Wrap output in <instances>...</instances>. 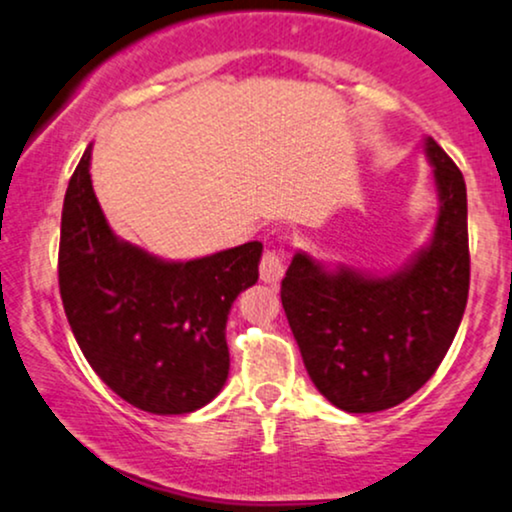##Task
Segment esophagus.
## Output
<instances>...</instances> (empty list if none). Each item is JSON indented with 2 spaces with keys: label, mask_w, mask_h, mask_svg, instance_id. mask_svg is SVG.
<instances>
[{
  "label": "esophagus",
  "mask_w": 512,
  "mask_h": 512,
  "mask_svg": "<svg viewBox=\"0 0 512 512\" xmlns=\"http://www.w3.org/2000/svg\"><path fill=\"white\" fill-rule=\"evenodd\" d=\"M283 250L279 248H267L262 255V262H260V279L264 283H272L276 286L283 279V272H286V267H283Z\"/></svg>",
  "instance_id": "esophagus-1"
}]
</instances>
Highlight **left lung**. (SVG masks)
Segmentation results:
<instances>
[{"label": "left lung", "instance_id": "8db88e82", "mask_svg": "<svg viewBox=\"0 0 512 512\" xmlns=\"http://www.w3.org/2000/svg\"><path fill=\"white\" fill-rule=\"evenodd\" d=\"M439 217L405 267L377 276L295 252L281 303L317 391L346 412H379L420 391L451 348L470 291L467 190L453 159L424 140Z\"/></svg>", "mask_w": 512, "mask_h": 512}]
</instances>
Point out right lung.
<instances>
[{"instance_id":"right-lung-1","label":"right lung","mask_w":512,"mask_h":512,"mask_svg":"<svg viewBox=\"0 0 512 512\" xmlns=\"http://www.w3.org/2000/svg\"><path fill=\"white\" fill-rule=\"evenodd\" d=\"M92 145L61 212L59 291L97 377L152 415L200 410L229 377L226 319L257 281L262 243L166 262L109 229L90 181Z\"/></svg>"}]
</instances>
